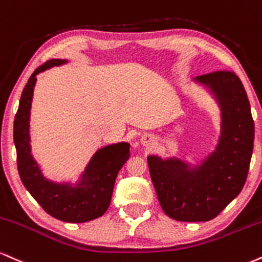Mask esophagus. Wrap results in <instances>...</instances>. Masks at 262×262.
<instances>
[{
	"label": "esophagus",
	"mask_w": 262,
	"mask_h": 262,
	"mask_svg": "<svg viewBox=\"0 0 262 262\" xmlns=\"http://www.w3.org/2000/svg\"><path fill=\"white\" fill-rule=\"evenodd\" d=\"M153 141H155V138H153L152 135L149 134H144L141 136V143L144 144V146H149Z\"/></svg>",
	"instance_id": "1"
}]
</instances>
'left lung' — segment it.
<instances>
[{"label": "left lung", "mask_w": 262, "mask_h": 262, "mask_svg": "<svg viewBox=\"0 0 262 262\" xmlns=\"http://www.w3.org/2000/svg\"><path fill=\"white\" fill-rule=\"evenodd\" d=\"M221 109V136L216 149L191 168L178 158L148 156L150 179L164 213L180 222L213 220L242 191L254 148L255 126L250 103L233 71L199 76Z\"/></svg>", "instance_id": "left-lung-1"}]
</instances>
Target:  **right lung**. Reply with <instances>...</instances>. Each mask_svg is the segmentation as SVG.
Segmentation results:
<instances>
[{"label": "right lung", "instance_id": "1", "mask_svg": "<svg viewBox=\"0 0 262 262\" xmlns=\"http://www.w3.org/2000/svg\"><path fill=\"white\" fill-rule=\"evenodd\" d=\"M66 62L67 60L60 58L48 61L34 71L28 79L14 118L13 140L17 149L18 173L30 195L50 216L63 222L83 223L106 212L119 170L130 157V144L119 142L98 149L75 186L45 179L30 149L29 120L33 92L38 73Z\"/></svg>", "mask_w": 262, "mask_h": 262}]
</instances>
